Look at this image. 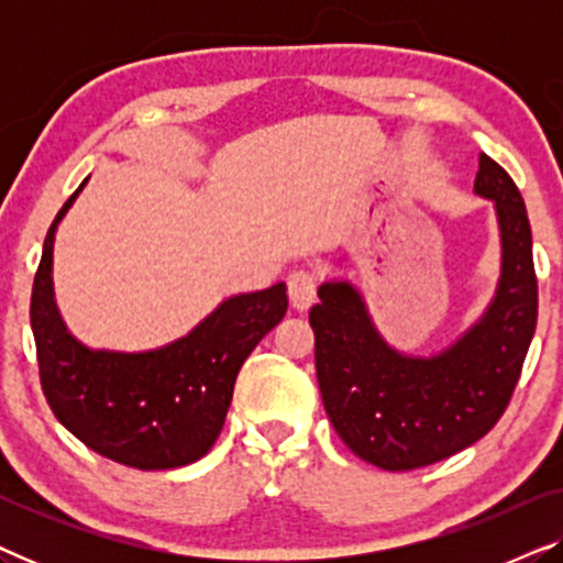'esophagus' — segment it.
Wrapping results in <instances>:
<instances>
[{
  "label": "esophagus",
  "mask_w": 563,
  "mask_h": 563,
  "mask_svg": "<svg viewBox=\"0 0 563 563\" xmlns=\"http://www.w3.org/2000/svg\"><path fill=\"white\" fill-rule=\"evenodd\" d=\"M289 302L297 312H307L314 302V276L310 272H295L287 279Z\"/></svg>",
  "instance_id": "34e87169"
}]
</instances>
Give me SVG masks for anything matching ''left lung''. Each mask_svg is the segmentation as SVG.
<instances>
[{
  "label": "left lung",
  "instance_id": "obj_1",
  "mask_svg": "<svg viewBox=\"0 0 563 563\" xmlns=\"http://www.w3.org/2000/svg\"><path fill=\"white\" fill-rule=\"evenodd\" d=\"M474 195L495 205L499 279L484 312L443 351L415 356L395 349L349 279L322 282L310 310L328 418L358 459L387 472L435 464L487 435L533 341L538 282L526 202L487 153Z\"/></svg>",
  "mask_w": 563,
  "mask_h": 563
}]
</instances>
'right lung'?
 I'll return each instance as SVG.
<instances>
[{
	"instance_id": "right-lung-1",
	"label": "right lung",
	"mask_w": 563,
	"mask_h": 563,
	"mask_svg": "<svg viewBox=\"0 0 563 563\" xmlns=\"http://www.w3.org/2000/svg\"><path fill=\"white\" fill-rule=\"evenodd\" d=\"M87 181L53 220L33 282L30 325L45 399L99 456L143 472L195 464L218 441L243 361L287 312V284L222 299L161 349H89L66 328L53 291L56 230Z\"/></svg>"
}]
</instances>
